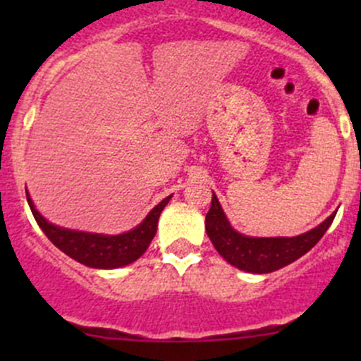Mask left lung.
<instances>
[{
	"mask_svg": "<svg viewBox=\"0 0 361 361\" xmlns=\"http://www.w3.org/2000/svg\"><path fill=\"white\" fill-rule=\"evenodd\" d=\"M336 213L323 224L297 238H250L235 232L228 224L216 195L206 214V232L218 253L231 265L253 274H267L307 253L332 225Z\"/></svg>",
	"mask_w": 361,
	"mask_h": 361,
	"instance_id": "left-lung-1",
	"label": "left lung"
}]
</instances>
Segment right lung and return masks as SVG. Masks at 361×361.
<instances>
[{"label": "right lung", "mask_w": 361, "mask_h": 361, "mask_svg": "<svg viewBox=\"0 0 361 361\" xmlns=\"http://www.w3.org/2000/svg\"><path fill=\"white\" fill-rule=\"evenodd\" d=\"M25 197H27L36 224L63 253H66L73 260L87 265V267L116 269L133 264L147 251L152 239L155 238V232H157L160 213L169 202L171 195L160 201L136 228L120 235L90 234V232L56 227L36 211L35 204L29 199V194H25Z\"/></svg>", "instance_id": "obj_1"}]
</instances>
